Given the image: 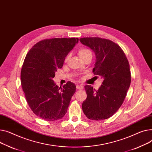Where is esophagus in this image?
Instances as JSON below:
<instances>
[{
  "label": "esophagus",
  "instance_id": "34e87169",
  "mask_svg": "<svg viewBox=\"0 0 152 152\" xmlns=\"http://www.w3.org/2000/svg\"><path fill=\"white\" fill-rule=\"evenodd\" d=\"M76 88H77V89H78V90H82V89L83 88V86L82 85H77Z\"/></svg>",
  "mask_w": 152,
  "mask_h": 152
}]
</instances>
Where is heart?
Segmentation results:
<instances>
[{
  "label": "heart",
  "instance_id": "b5f03b06",
  "mask_svg": "<svg viewBox=\"0 0 152 152\" xmlns=\"http://www.w3.org/2000/svg\"><path fill=\"white\" fill-rule=\"evenodd\" d=\"M78 54L79 56L82 59H84L88 56H92V53L91 50L87 48H80L78 50ZM69 58V55H68L66 56L65 61H67Z\"/></svg>",
  "mask_w": 152,
  "mask_h": 152
}]
</instances>
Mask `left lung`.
<instances>
[{"label": "left lung", "instance_id": "1", "mask_svg": "<svg viewBox=\"0 0 152 152\" xmlns=\"http://www.w3.org/2000/svg\"><path fill=\"white\" fill-rule=\"evenodd\" d=\"M80 41L95 53L94 75L103 78L96 90L86 85L87 97L82 104L86 117L93 120L107 119L120 108L130 86L131 76L128 60L118 44L99 37H83Z\"/></svg>", "mask_w": 152, "mask_h": 152}]
</instances>
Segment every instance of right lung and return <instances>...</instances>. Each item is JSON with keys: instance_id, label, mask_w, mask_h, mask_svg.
Here are the masks:
<instances>
[{"instance_id": "1", "label": "right lung", "mask_w": 152, "mask_h": 152, "mask_svg": "<svg viewBox=\"0 0 152 152\" xmlns=\"http://www.w3.org/2000/svg\"><path fill=\"white\" fill-rule=\"evenodd\" d=\"M78 42V38L44 39L27 53L21 68V83L30 109L42 119L54 121L62 118L67 111L76 86L67 82L59 88L52 79Z\"/></svg>"}]
</instances>
